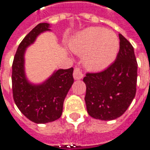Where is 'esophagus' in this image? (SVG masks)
<instances>
[{
  "label": "esophagus",
  "mask_w": 150,
  "mask_h": 150,
  "mask_svg": "<svg viewBox=\"0 0 150 150\" xmlns=\"http://www.w3.org/2000/svg\"><path fill=\"white\" fill-rule=\"evenodd\" d=\"M83 77V73L81 72V69L80 68H75L73 71V78L75 80H79Z\"/></svg>",
  "instance_id": "1"
}]
</instances>
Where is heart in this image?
Wrapping results in <instances>:
<instances>
[{
	"mask_svg": "<svg viewBox=\"0 0 150 150\" xmlns=\"http://www.w3.org/2000/svg\"><path fill=\"white\" fill-rule=\"evenodd\" d=\"M74 53L82 55V63L91 71L107 69L116 59L119 50V40L112 31L91 27L76 35L70 42Z\"/></svg>",
	"mask_w": 150,
	"mask_h": 150,
	"instance_id": "obj_1",
	"label": "heart"
}]
</instances>
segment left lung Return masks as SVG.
I'll list each match as a JSON object with an SVG mask.
<instances>
[{"instance_id":"obj_1","label":"left lung","mask_w":150,"mask_h":150,"mask_svg":"<svg viewBox=\"0 0 150 150\" xmlns=\"http://www.w3.org/2000/svg\"><path fill=\"white\" fill-rule=\"evenodd\" d=\"M120 48L116 60L100 73H88L85 101L89 115L108 121L122 116L135 98L137 62L132 44L119 34Z\"/></svg>"}]
</instances>
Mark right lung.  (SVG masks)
Instances as JSON below:
<instances>
[{
	"label": "right lung",
	"instance_id": "right-lung-1",
	"mask_svg": "<svg viewBox=\"0 0 150 150\" xmlns=\"http://www.w3.org/2000/svg\"><path fill=\"white\" fill-rule=\"evenodd\" d=\"M50 24L39 23L23 39L12 64V91L15 105L35 123L57 120L62 115L64 101L73 85V69H59L42 84L30 83L24 72V54L40 33L50 31Z\"/></svg>",
	"mask_w": 150,
	"mask_h": 150
}]
</instances>
